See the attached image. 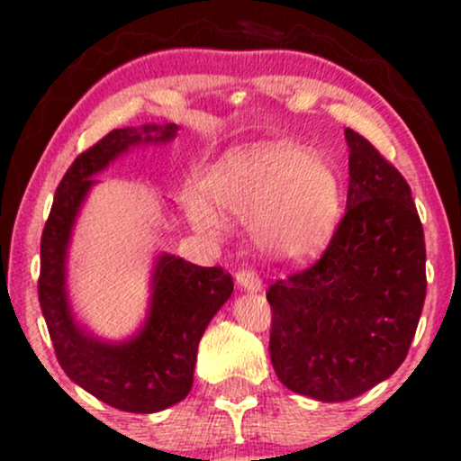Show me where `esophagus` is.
Segmentation results:
<instances>
[{
  "instance_id": "obj_1",
  "label": "esophagus",
  "mask_w": 461,
  "mask_h": 461,
  "mask_svg": "<svg viewBox=\"0 0 461 461\" xmlns=\"http://www.w3.org/2000/svg\"><path fill=\"white\" fill-rule=\"evenodd\" d=\"M236 282L240 288H245V290H260L262 288L260 277H258V273L253 271L251 267H242L240 271L236 273Z\"/></svg>"
}]
</instances>
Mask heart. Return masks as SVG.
Wrapping results in <instances>:
<instances>
[{"instance_id":"1","label":"heart","mask_w":461,"mask_h":461,"mask_svg":"<svg viewBox=\"0 0 461 461\" xmlns=\"http://www.w3.org/2000/svg\"><path fill=\"white\" fill-rule=\"evenodd\" d=\"M208 193L221 212L258 221L262 240L284 253L310 251L338 210L330 167L290 142L245 153L210 179ZM190 214L203 231L221 230L219 214L203 201H194Z\"/></svg>"}]
</instances>
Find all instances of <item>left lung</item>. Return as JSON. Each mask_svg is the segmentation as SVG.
Instances as JSON below:
<instances>
[{"label": "left lung", "mask_w": 461, "mask_h": 461, "mask_svg": "<svg viewBox=\"0 0 461 461\" xmlns=\"http://www.w3.org/2000/svg\"><path fill=\"white\" fill-rule=\"evenodd\" d=\"M347 210L325 251L268 285L279 382L348 401L403 364L427 294L425 234L410 184L373 142L345 131Z\"/></svg>", "instance_id": "left-lung-1"}]
</instances>
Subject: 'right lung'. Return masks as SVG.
Returning <instances> with one entry per match:
<instances>
[{"instance_id": "right-lung-1", "label": "right lung", "mask_w": 461, "mask_h": 461, "mask_svg": "<svg viewBox=\"0 0 461 461\" xmlns=\"http://www.w3.org/2000/svg\"><path fill=\"white\" fill-rule=\"evenodd\" d=\"M151 131H158L156 137ZM177 125L113 130L82 151L58 184L41 236L39 303L58 362L68 377L104 403L123 411L151 414L176 405L193 388L197 347L205 327L230 299L234 282L221 267H197L160 256L153 275L151 312L134 340L104 345L73 322L65 293V253L71 225L93 176L140 140H171ZM147 135V140L141 136Z\"/></svg>"}]
</instances>
